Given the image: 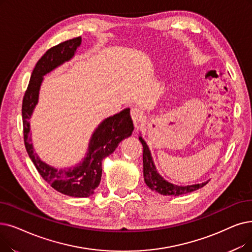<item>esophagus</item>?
I'll use <instances>...</instances> for the list:
<instances>
[{"instance_id": "1", "label": "esophagus", "mask_w": 252, "mask_h": 252, "mask_svg": "<svg viewBox=\"0 0 252 252\" xmlns=\"http://www.w3.org/2000/svg\"><path fill=\"white\" fill-rule=\"evenodd\" d=\"M130 116H132L134 126L138 129L141 122L143 120V111L139 108H132V110H130Z\"/></svg>"}]
</instances>
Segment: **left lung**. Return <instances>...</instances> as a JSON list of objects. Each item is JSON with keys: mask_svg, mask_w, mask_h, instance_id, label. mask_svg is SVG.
I'll use <instances>...</instances> for the list:
<instances>
[{"mask_svg": "<svg viewBox=\"0 0 252 252\" xmlns=\"http://www.w3.org/2000/svg\"><path fill=\"white\" fill-rule=\"evenodd\" d=\"M139 141L141 142L142 146H143V175H144V181L147 187L151 189L155 190L162 195H181L194 191L203 188L204 185L208 183V181L190 184V185H177L167 181L163 179L159 173L158 172L155 162L152 160L151 152L146 144L144 139L142 136H139Z\"/></svg>", "mask_w": 252, "mask_h": 252, "instance_id": "8db88e82", "label": "left lung"}]
</instances>
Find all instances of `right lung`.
I'll return each instance as SVG.
<instances>
[{
  "label": "right lung",
  "instance_id": "add662e5",
  "mask_svg": "<svg viewBox=\"0 0 252 252\" xmlns=\"http://www.w3.org/2000/svg\"><path fill=\"white\" fill-rule=\"evenodd\" d=\"M81 37L71 39L46 51L35 65L31 75L28 90L23 101V124L25 145L28 155L41 177L59 192L74 196L87 198L99 187L102 177L103 159L117 148L124 139L132 135L134 126L129 115V108L124 109L113 116L105 118L95 127L89 142L84 158L77 165L59 169L42 160L34 149L30 134V118L39 102L40 89L44 76L70 62L81 45Z\"/></svg>",
  "mask_w": 252,
  "mask_h": 252
}]
</instances>
